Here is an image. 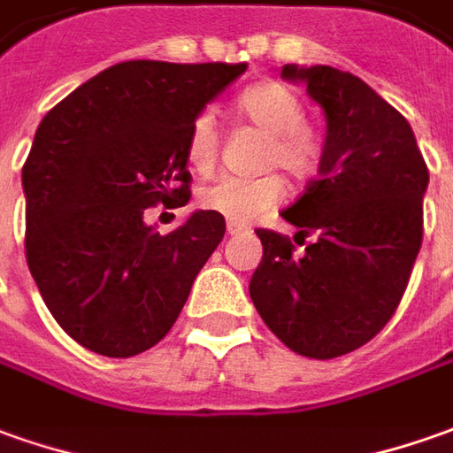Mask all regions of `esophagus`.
I'll list each match as a JSON object with an SVG mask.
<instances>
[{"mask_svg":"<svg viewBox=\"0 0 453 453\" xmlns=\"http://www.w3.org/2000/svg\"><path fill=\"white\" fill-rule=\"evenodd\" d=\"M240 233H245V226H240V223H227V235H240Z\"/></svg>","mask_w":453,"mask_h":453,"instance_id":"34e87169","label":"esophagus"}]
</instances>
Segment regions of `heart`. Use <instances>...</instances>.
<instances>
[{
  "label": "heart",
  "instance_id": "1",
  "mask_svg": "<svg viewBox=\"0 0 453 453\" xmlns=\"http://www.w3.org/2000/svg\"><path fill=\"white\" fill-rule=\"evenodd\" d=\"M240 121L265 134L257 168H282L295 180H307L319 171L325 141L319 131L304 121V106L290 86L263 79L248 86L235 98ZM220 153V134L211 113H198L186 136V163L196 173H211ZM285 196L278 173L257 178H218L198 193L203 211L223 215L230 223H248L270 213Z\"/></svg>",
  "mask_w": 453,
  "mask_h": 453
}]
</instances>
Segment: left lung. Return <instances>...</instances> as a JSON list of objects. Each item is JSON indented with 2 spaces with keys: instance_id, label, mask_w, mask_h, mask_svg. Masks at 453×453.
I'll use <instances>...</instances> for the list:
<instances>
[{
  "instance_id": "1",
  "label": "left lung",
  "mask_w": 453,
  "mask_h": 453,
  "mask_svg": "<svg viewBox=\"0 0 453 453\" xmlns=\"http://www.w3.org/2000/svg\"><path fill=\"white\" fill-rule=\"evenodd\" d=\"M282 76L304 81L327 116L319 173L282 218L315 242L295 255L288 235L257 227L263 263L250 297L270 332L310 359L355 352L392 319L424 235L429 171L407 119L362 79L332 66Z\"/></svg>"
}]
</instances>
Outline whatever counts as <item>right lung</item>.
<instances>
[{"label":"right lung","instance_id":"obj_1","mask_svg":"<svg viewBox=\"0 0 453 453\" xmlns=\"http://www.w3.org/2000/svg\"><path fill=\"white\" fill-rule=\"evenodd\" d=\"M245 69L121 61L39 123L21 168L27 265L61 330L86 349L141 355L180 315L226 218L198 211L161 235L143 213L190 201L188 128Z\"/></svg>","mask_w":453,"mask_h":453}]
</instances>
